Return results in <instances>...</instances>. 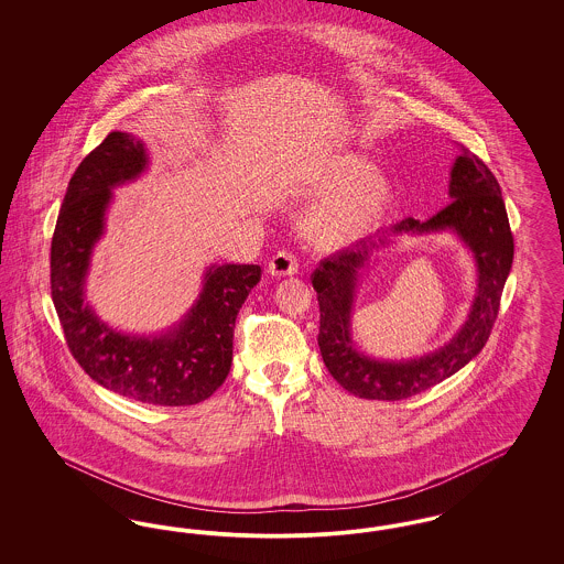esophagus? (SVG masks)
I'll use <instances>...</instances> for the list:
<instances>
[{"mask_svg":"<svg viewBox=\"0 0 564 564\" xmlns=\"http://www.w3.org/2000/svg\"><path fill=\"white\" fill-rule=\"evenodd\" d=\"M269 270L272 276H290L297 272V260L290 251H276L269 262Z\"/></svg>","mask_w":564,"mask_h":564,"instance_id":"obj_1","label":"esophagus"}]
</instances>
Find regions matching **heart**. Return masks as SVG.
Returning <instances> with one entry per match:
<instances>
[{
    "label": "heart",
    "instance_id": "heart-1",
    "mask_svg": "<svg viewBox=\"0 0 564 564\" xmlns=\"http://www.w3.org/2000/svg\"><path fill=\"white\" fill-rule=\"evenodd\" d=\"M323 186L334 196L311 219V232L329 247L347 245L366 237L384 214L391 186L370 171V164L357 156L332 162Z\"/></svg>",
    "mask_w": 564,
    "mask_h": 564
}]
</instances>
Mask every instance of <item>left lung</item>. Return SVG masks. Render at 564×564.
Segmentation results:
<instances>
[{"mask_svg":"<svg viewBox=\"0 0 564 564\" xmlns=\"http://www.w3.org/2000/svg\"><path fill=\"white\" fill-rule=\"evenodd\" d=\"M455 198L427 221L405 217L391 226V235L430 232L453 228L467 242L478 262V295L469 319L455 338L431 355L412 361H375L352 349L349 334L350 304L357 272L364 269L378 242L359 241L323 258L311 274L319 300V349L327 372L340 387L364 400L395 402L451 378L484 349L499 315V304L513 260V235L501 188L482 159L463 150L451 171Z\"/></svg>","mask_w":564,"mask_h":564,"instance_id":"left-lung-1","label":"left lung"}]
</instances>
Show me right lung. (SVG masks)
Listing matches in <instances>:
<instances>
[{
	"mask_svg": "<svg viewBox=\"0 0 564 564\" xmlns=\"http://www.w3.org/2000/svg\"><path fill=\"white\" fill-rule=\"evenodd\" d=\"M143 143L109 133L69 180L51 245V294L69 352L109 391L152 405H194L212 398L232 364L235 322L260 283L258 264H224L207 272L198 304L180 329L162 338H131L109 329L84 306L82 283L104 232L111 186L145 169Z\"/></svg>",
	"mask_w": 564,
	"mask_h": 564,
	"instance_id": "1",
	"label": "right lung"
}]
</instances>
